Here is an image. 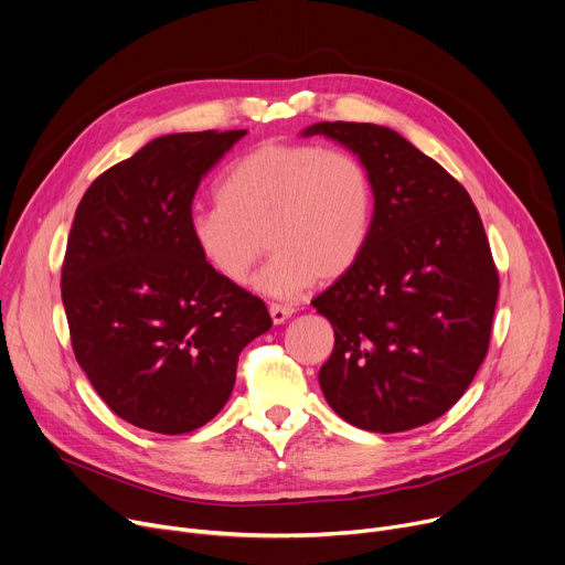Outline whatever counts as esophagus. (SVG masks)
<instances>
[{
  "label": "esophagus",
  "instance_id": "obj_1",
  "mask_svg": "<svg viewBox=\"0 0 565 565\" xmlns=\"http://www.w3.org/2000/svg\"><path fill=\"white\" fill-rule=\"evenodd\" d=\"M292 313H295L292 307H286V305H270V318H273L275 324L286 322Z\"/></svg>",
  "mask_w": 565,
  "mask_h": 565
}]
</instances>
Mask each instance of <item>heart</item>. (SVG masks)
Instances as JSON below:
<instances>
[{
  "instance_id": "b5f03b06",
  "label": "heart",
  "mask_w": 565,
  "mask_h": 565,
  "mask_svg": "<svg viewBox=\"0 0 565 565\" xmlns=\"http://www.w3.org/2000/svg\"><path fill=\"white\" fill-rule=\"evenodd\" d=\"M215 202L188 220L198 254L224 281L256 279L273 297H295L348 275L372 224V181L348 149L311 142H260L236 159L215 188Z\"/></svg>"
}]
</instances>
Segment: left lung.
I'll return each instance as SVG.
<instances>
[{"label":"left lung","mask_w":565,"mask_h":565,"mask_svg":"<svg viewBox=\"0 0 565 565\" xmlns=\"http://www.w3.org/2000/svg\"><path fill=\"white\" fill-rule=\"evenodd\" d=\"M365 166L374 215L356 266L313 307L333 327L320 367L329 406L350 425L395 434L452 408L486 359L500 277L466 188L397 131L318 122Z\"/></svg>","instance_id":"obj_1"}]
</instances>
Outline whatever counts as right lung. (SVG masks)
Instances as JSON below:
<instances>
[{
	"instance_id": "right-lung-1",
	"label": "right lung",
	"mask_w": 565,
	"mask_h": 565,
	"mask_svg": "<svg viewBox=\"0 0 565 565\" xmlns=\"http://www.w3.org/2000/svg\"><path fill=\"white\" fill-rule=\"evenodd\" d=\"M247 131L170 134L99 174L67 238L61 297L72 350L122 420L188 434L227 404L266 305L220 279L188 220L202 177Z\"/></svg>"
}]
</instances>
